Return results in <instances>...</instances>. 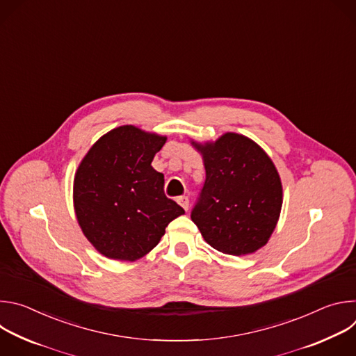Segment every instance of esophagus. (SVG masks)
Returning <instances> with one entry per match:
<instances>
[{"label": "esophagus", "instance_id": "1", "mask_svg": "<svg viewBox=\"0 0 356 356\" xmlns=\"http://www.w3.org/2000/svg\"><path fill=\"white\" fill-rule=\"evenodd\" d=\"M177 202H179V204L187 211L188 210V198L186 197V195H181V197H179L177 198Z\"/></svg>", "mask_w": 356, "mask_h": 356}]
</instances>
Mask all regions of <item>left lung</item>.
I'll list each match as a JSON object with an SVG mask.
<instances>
[{
	"instance_id": "obj_1",
	"label": "left lung",
	"mask_w": 356,
	"mask_h": 356,
	"mask_svg": "<svg viewBox=\"0 0 356 356\" xmlns=\"http://www.w3.org/2000/svg\"><path fill=\"white\" fill-rule=\"evenodd\" d=\"M190 142L206 169L193 222L210 246L227 255L257 252L270 239L282 211L283 187L275 163L255 140L241 134Z\"/></svg>"
}]
</instances>
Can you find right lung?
Returning a JSON list of instances; mask_svg holds the SVG:
<instances>
[{"mask_svg": "<svg viewBox=\"0 0 356 356\" xmlns=\"http://www.w3.org/2000/svg\"><path fill=\"white\" fill-rule=\"evenodd\" d=\"M168 136L122 125L101 136L73 180L77 222L101 255L135 262L154 249L184 210L163 193L165 176L152 161Z\"/></svg>", "mask_w": 356, "mask_h": 356, "instance_id": "add662e5", "label": "right lung"}]
</instances>
